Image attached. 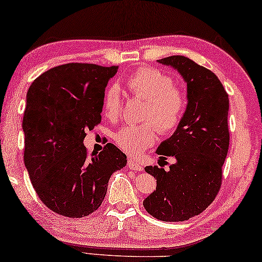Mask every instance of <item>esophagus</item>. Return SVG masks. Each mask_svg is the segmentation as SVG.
Segmentation results:
<instances>
[{
	"label": "esophagus",
	"mask_w": 262,
	"mask_h": 262,
	"mask_svg": "<svg viewBox=\"0 0 262 262\" xmlns=\"http://www.w3.org/2000/svg\"><path fill=\"white\" fill-rule=\"evenodd\" d=\"M128 167H129V168L133 170H143V166L141 165V163L135 161V160L132 158L128 159Z\"/></svg>",
	"instance_id": "obj_1"
}]
</instances>
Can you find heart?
Here are the masks:
<instances>
[{
  "mask_svg": "<svg viewBox=\"0 0 262 262\" xmlns=\"http://www.w3.org/2000/svg\"><path fill=\"white\" fill-rule=\"evenodd\" d=\"M127 87L134 95L146 100L142 119L151 122L126 124L115 133L114 140L124 153L140 155L155 142L156 128L168 134L179 126L186 111V95L173 79L158 69L143 67L128 77ZM122 106L120 88L112 84L103 96V111L115 119Z\"/></svg>",
  "mask_w": 262,
  "mask_h": 262,
  "instance_id": "heart-1",
  "label": "heart"
}]
</instances>
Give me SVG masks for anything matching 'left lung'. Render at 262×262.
<instances>
[{"mask_svg": "<svg viewBox=\"0 0 262 262\" xmlns=\"http://www.w3.org/2000/svg\"><path fill=\"white\" fill-rule=\"evenodd\" d=\"M158 62L177 70L187 83V106L173 135L156 149L160 160L171 156L175 163L169 170L144 168L156 179V189L143 207L158 220L185 221L204 212L220 189L229 146V99L215 74L190 58L173 55Z\"/></svg>", "mask_w": 262, "mask_h": 262, "instance_id": "1", "label": "left lung"}]
</instances>
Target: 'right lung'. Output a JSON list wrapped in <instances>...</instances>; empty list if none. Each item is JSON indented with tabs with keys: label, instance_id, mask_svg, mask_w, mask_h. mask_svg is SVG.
Returning <instances> with one entry per match:
<instances>
[{
	"label": "right lung",
	"instance_id": "obj_1",
	"mask_svg": "<svg viewBox=\"0 0 262 262\" xmlns=\"http://www.w3.org/2000/svg\"><path fill=\"white\" fill-rule=\"evenodd\" d=\"M119 67L67 63L47 70L27 92L22 129L25 165L35 192L50 210L82 217L96 210L111 175L127 165L113 143L88 158L85 129L101 122L108 81Z\"/></svg>",
	"mask_w": 262,
	"mask_h": 262
}]
</instances>
